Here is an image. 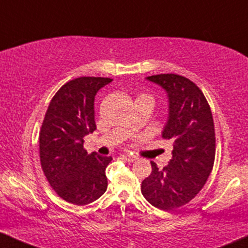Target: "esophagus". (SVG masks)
<instances>
[{
  "instance_id": "34e87169",
  "label": "esophagus",
  "mask_w": 248,
  "mask_h": 248,
  "mask_svg": "<svg viewBox=\"0 0 248 248\" xmlns=\"http://www.w3.org/2000/svg\"><path fill=\"white\" fill-rule=\"evenodd\" d=\"M121 157L124 158V160H126L128 162H134L136 160V156L134 155H130V154H122Z\"/></svg>"
}]
</instances>
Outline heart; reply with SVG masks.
Masks as SVG:
<instances>
[{
    "instance_id": "b5f03b06",
    "label": "heart",
    "mask_w": 248,
    "mask_h": 248,
    "mask_svg": "<svg viewBox=\"0 0 248 248\" xmlns=\"http://www.w3.org/2000/svg\"><path fill=\"white\" fill-rule=\"evenodd\" d=\"M142 95H147V94H142ZM147 96H149V95H147ZM149 98H152V96H149Z\"/></svg>"
}]
</instances>
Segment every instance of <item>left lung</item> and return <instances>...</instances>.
Masks as SVG:
<instances>
[{
	"label": "left lung",
	"instance_id": "left-lung-1",
	"mask_svg": "<svg viewBox=\"0 0 248 248\" xmlns=\"http://www.w3.org/2000/svg\"><path fill=\"white\" fill-rule=\"evenodd\" d=\"M147 79L169 96V119L162 136L173 142V149L162 170L150 162L152 173L142 182L141 192L153 206L170 211L189 203L206 183L215 163V124L209 102L190 79L173 73Z\"/></svg>",
	"mask_w": 248,
	"mask_h": 248
}]
</instances>
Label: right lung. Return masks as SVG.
<instances>
[{"mask_svg":"<svg viewBox=\"0 0 248 248\" xmlns=\"http://www.w3.org/2000/svg\"><path fill=\"white\" fill-rule=\"evenodd\" d=\"M113 79L80 77L57 91L39 130V158L47 182L59 197L86 205L107 189L105 170L110 156L84 149V136L96 129L94 98Z\"/></svg>","mask_w":248,"mask_h":248,"instance_id":"obj_1","label":"right lung"}]
</instances>
